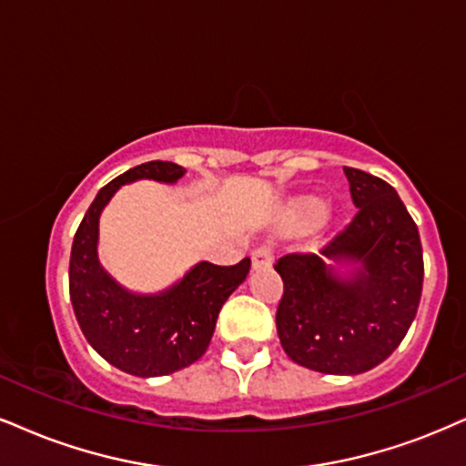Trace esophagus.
I'll return each mask as SVG.
<instances>
[{"label": "esophagus", "instance_id": "esophagus-1", "mask_svg": "<svg viewBox=\"0 0 466 466\" xmlns=\"http://www.w3.org/2000/svg\"><path fill=\"white\" fill-rule=\"evenodd\" d=\"M269 263H272V248H268V246H259V248L252 250V268L261 269V268H268Z\"/></svg>", "mask_w": 466, "mask_h": 466}]
</instances>
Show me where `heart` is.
<instances>
[{"label":"heart","instance_id":"b5f03b06","mask_svg":"<svg viewBox=\"0 0 466 466\" xmlns=\"http://www.w3.org/2000/svg\"><path fill=\"white\" fill-rule=\"evenodd\" d=\"M324 214H326V203L318 197H307L296 203V216L307 224L318 222Z\"/></svg>","mask_w":466,"mask_h":466}]
</instances>
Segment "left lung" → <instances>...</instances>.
<instances>
[{
    "label": "left lung",
    "instance_id": "1",
    "mask_svg": "<svg viewBox=\"0 0 466 466\" xmlns=\"http://www.w3.org/2000/svg\"><path fill=\"white\" fill-rule=\"evenodd\" d=\"M343 172L359 211L319 255L277 261L285 285L277 330L294 363L356 376L389 359L409 332L421 300L423 252L398 192L363 170Z\"/></svg>",
    "mask_w": 466,
    "mask_h": 466
}]
</instances>
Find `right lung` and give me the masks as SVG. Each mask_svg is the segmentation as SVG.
<instances>
[{
	"label": "right lung",
	"instance_id": "right-lung-1",
	"mask_svg": "<svg viewBox=\"0 0 466 466\" xmlns=\"http://www.w3.org/2000/svg\"><path fill=\"white\" fill-rule=\"evenodd\" d=\"M186 168L172 162L136 166L99 189L71 248L68 291L86 341L116 370L137 378L168 376L192 365L209 348L218 313L248 277L250 259L238 266L200 261L157 294H134L99 261V218L125 183H177Z\"/></svg>",
	"mask_w": 466,
	"mask_h": 466
}]
</instances>
